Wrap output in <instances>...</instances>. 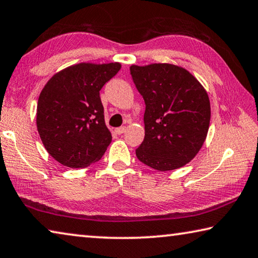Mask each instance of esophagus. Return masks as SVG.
I'll return each mask as SVG.
<instances>
[{"label": "esophagus", "mask_w": 258, "mask_h": 258, "mask_svg": "<svg viewBox=\"0 0 258 258\" xmlns=\"http://www.w3.org/2000/svg\"><path fill=\"white\" fill-rule=\"evenodd\" d=\"M126 131V126H121V127H118L116 128V133L118 134V136H120V134H122Z\"/></svg>", "instance_id": "1"}]
</instances>
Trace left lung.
I'll use <instances>...</instances> for the list:
<instances>
[{
  "instance_id": "1",
  "label": "left lung",
  "mask_w": 258,
  "mask_h": 258,
  "mask_svg": "<svg viewBox=\"0 0 258 258\" xmlns=\"http://www.w3.org/2000/svg\"><path fill=\"white\" fill-rule=\"evenodd\" d=\"M130 70L146 103L145 140L136 150L138 159L158 171L185 166L202 148L209 131L206 88L179 65H131Z\"/></svg>"
}]
</instances>
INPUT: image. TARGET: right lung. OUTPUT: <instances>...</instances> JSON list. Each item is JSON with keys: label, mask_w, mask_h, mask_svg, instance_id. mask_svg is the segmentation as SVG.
I'll use <instances>...</instances> for the list:
<instances>
[{"label": "right lung", "mask_w": 258, "mask_h": 258, "mask_svg": "<svg viewBox=\"0 0 258 258\" xmlns=\"http://www.w3.org/2000/svg\"><path fill=\"white\" fill-rule=\"evenodd\" d=\"M118 62L79 63L55 73L40 93L36 127L60 164L83 169L100 161L111 142L100 91L120 70Z\"/></svg>", "instance_id": "add662e5"}]
</instances>
